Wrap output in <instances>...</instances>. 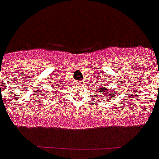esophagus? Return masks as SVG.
I'll return each instance as SVG.
<instances>
[{"label": "esophagus", "instance_id": "obj_1", "mask_svg": "<svg viewBox=\"0 0 159 159\" xmlns=\"http://www.w3.org/2000/svg\"><path fill=\"white\" fill-rule=\"evenodd\" d=\"M75 84H78V85H80V82L75 81Z\"/></svg>", "mask_w": 159, "mask_h": 159}]
</instances>
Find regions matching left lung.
I'll use <instances>...</instances> for the list:
<instances>
[{"instance_id": "8db88e82", "label": "left lung", "mask_w": 159, "mask_h": 159, "mask_svg": "<svg viewBox=\"0 0 159 159\" xmlns=\"http://www.w3.org/2000/svg\"><path fill=\"white\" fill-rule=\"evenodd\" d=\"M99 86H98V92L99 93H101L102 95H103V98H107V97H110V98H113V95H115V93L114 92L116 91V89H110V93L108 94V89H107L106 86H104V85H100L98 84Z\"/></svg>"}]
</instances>
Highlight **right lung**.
<instances>
[{
    "label": "right lung",
    "mask_w": 159,
    "mask_h": 159,
    "mask_svg": "<svg viewBox=\"0 0 159 159\" xmlns=\"http://www.w3.org/2000/svg\"><path fill=\"white\" fill-rule=\"evenodd\" d=\"M43 94H45V93H43Z\"/></svg>",
    "instance_id": "1"
}]
</instances>
